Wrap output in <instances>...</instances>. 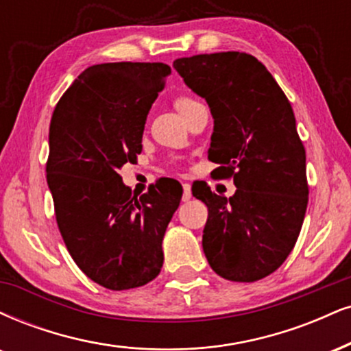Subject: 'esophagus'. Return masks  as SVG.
Here are the masks:
<instances>
[{
  "mask_svg": "<svg viewBox=\"0 0 351 351\" xmlns=\"http://www.w3.org/2000/svg\"><path fill=\"white\" fill-rule=\"evenodd\" d=\"M183 189V201H189L191 199V186H189V184H184Z\"/></svg>",
  "mask_w": 351,
  "mask_h": 351,
  "instance_id": "1",
  "label": "esophagus"
}]
</instances>
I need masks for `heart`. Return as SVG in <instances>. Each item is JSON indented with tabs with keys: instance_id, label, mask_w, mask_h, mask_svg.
Listing matches in <instances>:
<instances>
[{
	"instance_id": "b5f03b06",
	"label": "heart",
	"mask_w": 351,
	"mask_h": 351,
	"mask_svg": "<svg viewBox=\"0 0 351 351\" xmlns=\"http://www.w3.org/2000/svg\"><path fill=\"white\" fill-rule=\"evenodd\" d=\"M194 104H197V101L193 99L191 96H188V95H180V96H176V99H175V108L178 109V112L181 114V116H183L188 109H191Z\"/></svg>"
}]
</instances>
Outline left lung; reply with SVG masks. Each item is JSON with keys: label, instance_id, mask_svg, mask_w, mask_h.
I'll return each mask as SVG.
<instances>
[{"label": "left lung", "instance_id": "obj_1", "mask_svg": "<svg viewBox=\"0 0 351 351\" xmlns=\"http://www.w3.org/2000/svg\"><path fill=\"white\" fill-rule=\"evenodd\" d=\"M214 117L209 160L216 178H234V196L193 189L208 206L202 250L229 281L252 282L285 263L307 209L306 150L288 98L263 63L243 52L173 62Z\"/></svg>", "mask_w": 351, "mask_h": 351}]
</instances>
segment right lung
Returning a JSON list of instances; mask_svg holds the SVG:
<instances>
[{
  "mask_svg": "<svg viewBox=\"0 0 351 351\" xmlns=\"http://www.w3.org/2000/svg\"><path fill=\"white\" fill-rule=\"evenodd\" d=\"M170 73L165 63L93 65L50 121L45 170L58 229L78 268L112 291L158 276L163 235L183 194L163 180L132 196L117 173L142 152L147 114Z\"/></svg>",
  "mask_w": 351,
  "mask_h": 351,
  "instance_id": "obj_1",
  "label": "right lung"
}]
</instances>
